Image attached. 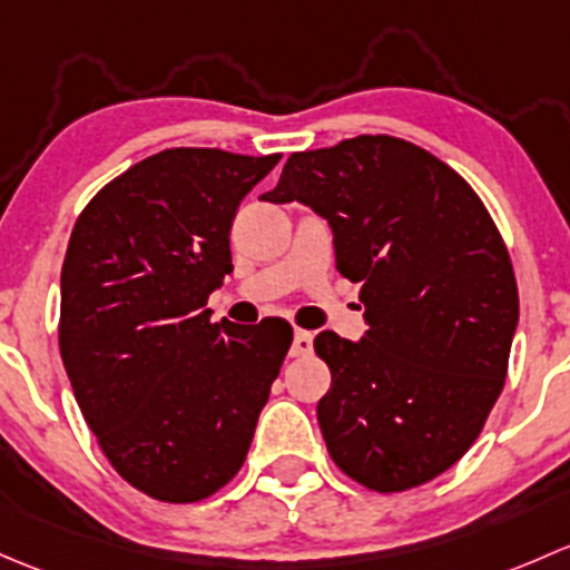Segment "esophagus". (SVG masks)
Here are the masks:
<instances>
[{
    "mask_svg": "<svg viewBox=\"0 0 570 570\" xmlns=\"http://www.w3.org/2000/svg\"><path fill=\"white\" fill-rule=\"evenodd\" d=\"M313 354V334L304 332V328H296V337H293L291 356H309Z\"/></svg>",
    "mask_w": 570,
    "mask_h": 570,
    "instance_id": "1",
    "label": "esophagus"
}]
</instances>
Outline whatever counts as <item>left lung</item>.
Listing matches in <instances>:
<instances>
[{
    "instance_id": "8db88e82",
    "label": "left lung",
    "mask_w": 570,
    "mask_h": 570,
    "mask_svg": "<svg viewBox=\"0 0 570 570\" xmlns=\"http://www.w3.org/2000/svg\"><path fill=\"white\" fill-rule=\"evenodd\" d=\"M263 199L318 210L337 272L362 283L365 337H315L332 373L318 401L332 461L379 494L448 472L500 397L519 324L513 263L483 199L390 134L291 154Z\"/></svg>"
}]
</instances>
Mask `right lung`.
<instances>
[{"mask_svg": "<svg viewBox=\"0 0 570 570\" xmlns=\"http://www.w3.org/2000/svg\"><path fill=\"white\" fill-rule=\"evenodd\" d=\"M279 154L169 148L109 180L62 263L60 354L117 474L158 502H199L244 466L293 343L285 318L214 324L242 199Z\"/></svg>", "mask_w": 570, "mask_h": 570, "instance_id": "obj_1", "label": "right lung"}]
</instances>
